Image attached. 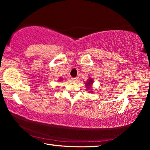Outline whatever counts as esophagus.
Returning a JSON list of instances; mask_svg holds the SVG:
<instances>
[{
	"label": "esophagus",
	"instance_id": "obj_1",
	"mask_svg": "<svg viewBox=\"0 0 150 150\" xmlns=\"http://www.w3.org/2000/svg\"><path fill=\"white\" fill-rule=\"evenodd\" d=\"M71 80H72V81H73V82H77V81H78V78L77 77L71 78Z\"/></svg>",
	"mask_w": 150,
	"mask_h": 150
}]
</instances>
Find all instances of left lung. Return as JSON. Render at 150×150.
<instances>
[{
	"mask_svg": "<svg viewBox=\"0 0 150 150\" xmlns=\"http://www.w3.org/2000/svg\"><path fill=\"white\" fill-rule=\"evenodd\" d=\"M93 79H91V77L89 79H87V82L85 83V86H86V88H87V91L88 93H93L92 91V85H93Z\"/></svg>",
	"mask_w": 150,
	"mask_h": 150,
	"instance_id": "obj_1",
	"label": "left lung"
}]
</instances>
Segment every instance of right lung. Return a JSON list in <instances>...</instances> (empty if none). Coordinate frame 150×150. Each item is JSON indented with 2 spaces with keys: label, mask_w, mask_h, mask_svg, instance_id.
I'll return each mask as SVG.
<instances>
[{
  "label": "right lung",
  "mask_w": 150,
  "mask_h": 150,
  "mask_svg": "<svg viewBox=\"0 0 150 150\" xmlns=\"http://www.w3.org/2000/svg\"><path fill=\"white\" fill-rule=\"evenodd\" d=\"M63 80V78H60V79H59V81H62Z\"/></svg>",
  "instance_id": "1"
}]
</instances>
